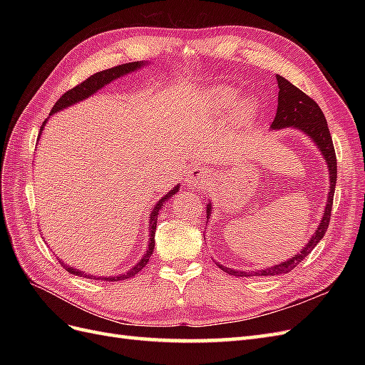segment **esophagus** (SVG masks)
<instances>
[{"label": "esophagus", "mask_w": 365, "mask_h": 365, "mask_svg": "<svg viewBox=\"0 0 365 365\" xmlns=\"http://www.w3.org/2000/svg\"><path fill=\"white\" fill-rule=\"evenodd\" d=\"M207 181H208V173H207V170H204L201 168L192 169L185 178V182L189 184V187H192V189H196V190L201 189L204 184H207Z\"/></svg>", "instance_id": "obj_1"}]
</instances>
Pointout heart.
<instances>
[{
  "label": "heart",
  "instance_id": "b5f03b06",
  "mask_svg": "<svg viewBox=\"0 0 365 365\" xmlns=\"http://www.w3.org/2000/svg\"><path fill=\"white\" fill-rule=\"evenodd\" d=\"M237 90L230 85L212 86L205 94V102L215 111H227L237 98ZM254 113V105L251 101H240L235 108V115L237 121H247Z\"/></svg>",
  "mask_w": 365,
  "mask_h": 365
}]
</instances>
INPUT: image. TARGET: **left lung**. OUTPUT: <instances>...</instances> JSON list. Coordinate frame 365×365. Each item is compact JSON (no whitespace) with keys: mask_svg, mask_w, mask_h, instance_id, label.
Returning <instances> with one entry per match:
<instances>
[{"mask_svg":"<svg viewBox=\"0 0 365 365\" xmlns=\"http://www.w3.org/2000/svg\"><path fill=\"white\" fill-rule=\"evenodd\" d=\"M279 82V106H277V114L271 123L272 129H283V128H297L302 132L312 138V141L322 150L323 157L326 158L329 175H330V185H329V196H327V205L324 210V215L322 222H319L314 236L309 239V244L300 251V254H295V257L284 260L283 263L275 264V267L262 269V271H254V272H244L237 269H231L227 267L219 264V268H222L224 272L235 275V277H251V275H279V274H288L292 271L298 263H302L303 259L311 252L319 240L323 239L326 231L329 228V220L330 213H332V205H334V193H335V185H336V153L332 143V135H330L327 121L323 114L322 109H319L318 103L312 101L311 97L304 94L302 90H298L295 85H292L289 81H286L284 77L277 76ZM212 204L207 205V217L212 213Z\"/></svg>","mask_w":365,"mask_h":365,"instance_id":"obj_1","label":"left lung"}]
</instances>
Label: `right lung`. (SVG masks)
I'll use <instances>...</instances> for the list:
<instances>
[{
	"mask_svg": "<svg viewBox=\"0 0 365 365\" xmlns=\"http://www.w3.org/2000/svg\"><path fill=\"white\" fill-rule=\"evenodd\" d=\"M143 65H145V63H143L141 61H140V62L121 63V65H117V67H113V68H109V70H103V71H98V73L90 76V77H88V79H85L83 82H81L79 85H76L74 88H71V90H68L67 93H65V94L59 98V101H58L56 103H54V106L51 108V113H50V114L58 113V111H61V109H63V108H68V106H71V105H74V103H77V102L83 101V98L90 97V96L94 94L97 90H101L102 86L108 85L109 82L115 81L117 77H121L123 74H128V73H130V71H135L137 68L143 67ZM43 125H46V121H43V123H42L39 132L42 130ZM178 189H180V185L173 187V190H170L168 195H164V197H161V200L155 204V207H153L152 213H150V224H149V225H150V242H149L148 251H146L145 256H143V259H141L130 271H128V272H125V274L115 275V277H105V279H102V280H106V282L126 280V279H129V277H134L135 274H138L143 268L146 267L149 259H150V256H152V252H153V247H155V228H157V222H158L157 219H158V213H160V210H161V205L164 204V201H168L169 197H172L176 192H178ZM58 260H59V259H58ZM61 264H62V267H63L65 269H67L68 272H71V274H74V275H79V277H86V279H94V280H97V279L94 277V275L83 274L82 271L74 269L73 267H67V264H63L62 262H61ZM98 280H101V277H98Z\"/></svg>",
	"mask_w": 365,
	"mask_h": 365,
	"instance_id": "right-lung-1",
	"label": "right lung"
}]
</instances>
